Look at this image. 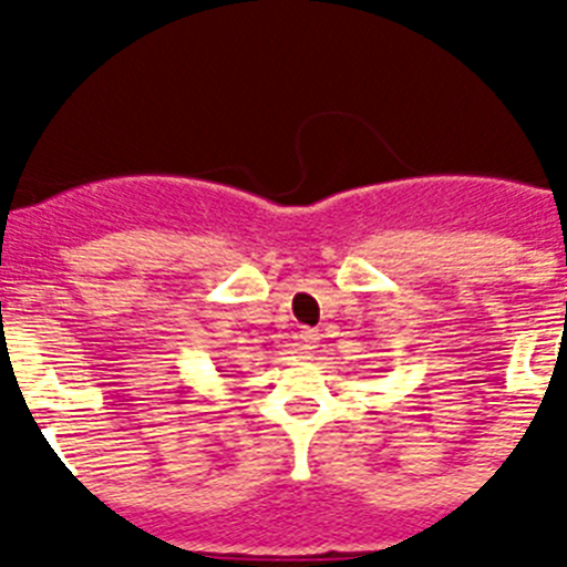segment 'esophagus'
I'll use <instances>...</instances> for the list:
<instances>
[{
	"label": "esophagus",
	"mask_w": 567,
	"mask_h": 567,
	"mask_svg": "<svg viewBox=\"0 0 567 567\" xmlns=\"http://www.w3.org/2000/svg\"><path fill=\"white\" fill-rule=\"evenodd\" d=\"M316 347H319V333H316V330H302V339H299V353L313 355Z\"/></svg>",
	"instance_id": "obj_1"
}]
</instances>
